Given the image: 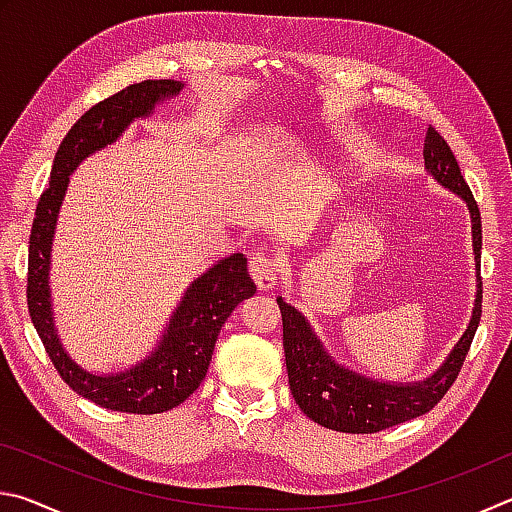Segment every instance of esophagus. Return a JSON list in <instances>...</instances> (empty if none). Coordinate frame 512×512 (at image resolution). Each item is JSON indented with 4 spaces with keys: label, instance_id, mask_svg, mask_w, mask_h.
Here are the masks:
<instances>
[{
    "label": "esophagus",
    "instance_id": "34e87169",
    "mask_svg": "<svg viewBox=\"0 0 512 512\" xmlns=\"http://www.w3.org/2000/svg\"><path fill=\"white\" fill-rule=\"evenodd\" d=\"M248 271H250V277H253V282L257 284V289L268 291L275 287L277 280H280L282 268L273 257H268L264 253H255L248 262Z\"/></svg>",
    "mask_w": 512,
    "mask_h": 512
}]
</instances>
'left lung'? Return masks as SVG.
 I'll list each match as a JSON object with an SVG mask.
<instances>
[{"label": "left lung", "mask_w": 512, "mask_h": 512, "mask_svg": "<svg viewBox=\"0 0 512 512\" xmlns=\"http://www.w3.org/2000/svg\"><path fill=\"white\" fill-rule=\"evenodd\" d=\"M424 169L429 176L465 203L472 221V250L476 271V298L470 325L456 341L436 372L420 381L372 379L345 368L318 339L309 320L296 307L277 298L282 311V343L287 357L289 388L300 411L320 427L343 433H375L431 411L454 384L470 350L481 320V214L474 196L461 176L452 149L436 128L424 135Z\"/></svg>", "instance_id": "8db88e82"}]
</instances>
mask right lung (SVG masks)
<instances>
[{"instance_id": "add662e5", "label": "right lung", "mask_w": 512, "mask_h": 512, "mask_svg": "<svg viewBox=\"0 0 512 512\" xmlns=\"http://www.w3.org/2000/svg\"><path fill=\"white\" fill-rule=\"evenodd\" d=\"M183 88V81H142L128 85L85 112L58 146L49 187L40 196L33 219L27 287L31 323L65 384L108 411L151 415L183 404L205 379L223 323L239 302L253 298L257 291L248 275L244 253L219 259L185 289L155 348L131 368L117 372L83 368L72 359L58 334L49 271L51 246L69 176L85 158L115 144L133 121L151 117L160 103L178 97Z\"/></svg>"}]
</instances>
